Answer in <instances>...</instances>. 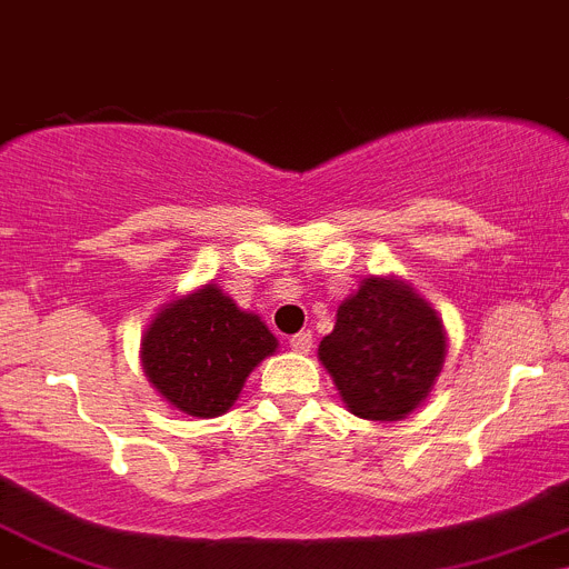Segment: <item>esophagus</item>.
Wrapping results in <instances>:
<instances>
[{"label": "esophagus", "instance_id": "esophagus-1", "mask_svg": "<svg viewBox=\"0 0 569 569\" xmlns=\"http://www.w3.org/2000/svg\"><path fill=\"white\" fill-rule=\"evenodd\" d=\"M289 346L295 348V351H300V355H309L311 346H315V340H311V331H297V335L289 340Z\"/></svg>", "mask_w": 569, "mask_h": 569}]
</instances>
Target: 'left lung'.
<instances>
[{"instance_id":"left-lung-1","label":"left lung","mask_w":569,"mask_h":569,"mask_svg":"<svg viewBox=\"0 0 569 569\" xmlns=\"http://www.w3.org/2000/svg\"><path fill=\"white\" fill-rule=\"evenodd\" d=\"M445 351V326L431 303L397 278H366L340 303L317 357L355 417L397 422L431 393Z\"/></svg>"}]
</instances>
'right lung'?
<instances>
[{
  "mask_svg": "<svg viewBox=\"0 0 569 569\" xmlns=\"http://www.w3.org/2000/svg\"><path fill=\"white\" fill-rule=\"evenodd\" d=\"M278 337L258 315L240 311L214 283L163 306L141 337V366L172 408L189 417H221L234 406Z\"/></svg>",
  "mask_w": 569,
  "mask_h": 569,
  "instance_id": "obj_1",
  "label": "right lung"
}]
</instances>
